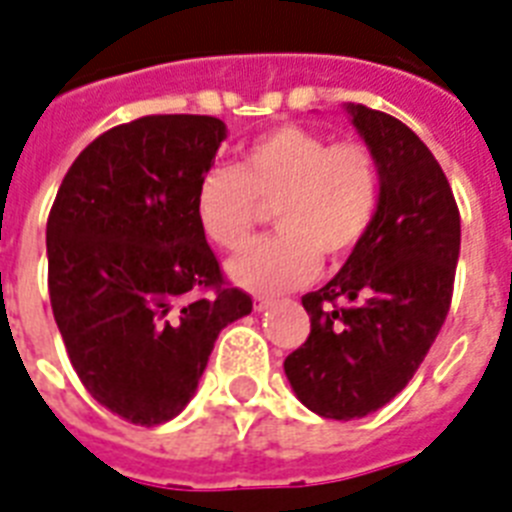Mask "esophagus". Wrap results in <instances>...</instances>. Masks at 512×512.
Returning <instances> with one entry per match:
<instances>
[{
    "instance_id": "34e87169",
    "label": "esophagus",
    "mask_w": 512,
    "mask_h": 512,
    "mask_svg": "<svg viewBox=\"0 0 512 512\" xmlns=\"http://www.w3.org/2000/svg\"><path fill=\"white\" fill-rule=\"evenodd\" d=\"M270 305H273V299H270V297H255V310H257V313H265V310H268Z\"/></svg>"
}]
</instances>
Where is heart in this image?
<instances>
[{"label":"heart","instance_id":"1","mask_svg":"<svg viewBox=\"0 0 512 512\" xmlns=\"http://www.w3.org/2000/svg\"><path fill=\"white\" fill-rule=\"evenodd\" d=\"M378 199L381 173L365 144L281 126L249 141L236 170H207L194 213L210 242L239 249L255 231L260 205L273 207L278 234L242 249L228 276L249 292L276 294L307 284L321 257L347 260L371 231Z\"/></svg>","mask_w":512,"mask_h":512}]
</instances>
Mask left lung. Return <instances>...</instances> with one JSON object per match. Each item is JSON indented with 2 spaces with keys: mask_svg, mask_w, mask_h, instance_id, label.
<instances>
[{
  "mask_svg": "<svg viewBox=\"0 0 512 512\" xmlns=\"http://www.w3.org/2000/svg\"><path fill=\"white\" fill-rule=\"evenodd\" d=\"M344 110L378 162V213L342 270L302 297L310 336L284 360L297 400L334 421L405 389L447 318L460 255L458 205L429 147L386 112Z\"/></svg>",
  "mask_w": 512,
  "mask_h": 512,
  "instance_id": "8db88e82",
  "label": "left lung"
}]
</instances>
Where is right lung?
Segmentation results:
<instances>
[{"label":"right lung","instance_id":"add662e5","mask_svg":"<svg viewBox=\"0 0 512 512\" xmlns=\"http://www.w3.org/2000/svg\"><path fill=\"white\" fill-rule=\"evenodd\" d=\"M226 134L210 115L110 128L70 165L49 213V299L70 363L99 405L139 426L176 418L220 331L252 313L194 213Z\"/></svg>","mask_w":512,"mask_h":512}]
</instances>
